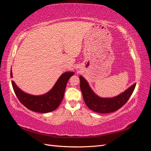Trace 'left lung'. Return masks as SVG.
Masks as SVG:
<instances>
[{
	"label": "left lung",
	"mask_w": 151,
	"mask_h": 151,
	"mask_svg": "<svg viewBox=\"0 0 151 151\" xmlns=\"http://www.w3.org/2000/svg\"><path fill=\"white\" fill-rule=\"evenodd\" d=\"M80 88L83 98L90 109L99 113L114 112L124 105L133 93L136 84L132 85L124 92L113 98H101L91 89L87 81L83 76H79Z\"/></svg>",
	"instance_id": "obj_1"
}]
</instances>
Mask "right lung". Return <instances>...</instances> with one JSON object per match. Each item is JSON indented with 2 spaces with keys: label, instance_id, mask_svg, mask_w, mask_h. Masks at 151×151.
I'll use <instances>...</instances> for the list:
<instances>
[{
  "label": "right lung",
  "instance_id": "1",
  "mask_svg": "<svg viewBox=\"0 0 151 151\" xmlns=\"http://www.w3.org/2000/svg\"><path fill=\"white\" fill-rule=\"evenodd\" d=\"M74 74V72H71L63 73L51 90L46 94L40 96L24 93L18 88L13 81L12 85L17 98L24 106L33 111L46 113L54 111L60 104L64 96L67 82ZM11 77H12V71H11Z\"/></svg>",
  "mask_w": 151,
  "mask_h": 151
}]
</instances>
